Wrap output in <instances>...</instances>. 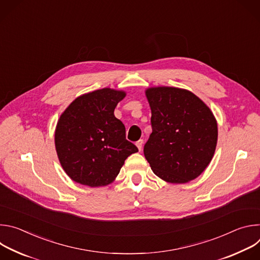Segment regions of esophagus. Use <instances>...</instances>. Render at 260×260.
I'll return each instance as SVG.
<instances>
[{
	"label": "esophagus",
	"instance_id": "34e87169",
	"mask_svg": "<svg viewBox=\"0 0 260 260\" xmlns=\"http://www.w3.org/2000/svg\"><path fill=\"white\" fill-rule=\"evenodd\" d=\"M136 145L138 147V149L141 151L142 148H143V140H139L138 142H136Z\"/></svg>",
	"mask_w": 260,
	"mask_h": 260
}]
</instances>
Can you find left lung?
<instances>
[{
  "mask_svg": "<svg viewBox=\"0 0 260 260\" xmlns=\"http://www.w3.org/2000/svg\"><path fill=\"white\" fill-rule=\"evenodd\" d=\"M152 133L144 155L153 173L169 183L198 178L213 158L218 138L210 108L189 90L158 86L146 90Z\"/></svg>",
  "mask_w": 260,
  "mask_h": 260,
  "instance_id": "obj_1",
  "label": "left lung"
}]
</instances>
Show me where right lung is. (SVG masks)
<instances>
[{"label": "right lung", "instance_id": "obj_1", "mask_svg": "<svg viewBox=\"0 0 260 260\" xmlns=\"http://www.w3.org/2000/svg\"><path fill=\"white\" fill-rule=\"evenodd\" d=\"M125 92L98 89L74 100L55 128V149L67 175L77 183L100 187L112 183L124 160L138 148L125 139L114 110Z\"/></svg>", "mask_w": 260, "mask_h": 260}]
</instances>
